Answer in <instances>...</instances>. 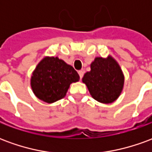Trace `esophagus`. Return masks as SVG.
<instances>
[{
  "label": "esophagus",
  "instance_id": "34e87169",
  "mask_svg": "<svg viewBox=\"0 0 152 152\" xmlns=\"http://www.w3.org/2000/svg\"><path fill=\"white\" fill-rule=\"evenodd\" d=\"M84 73H85V72L83 71V70H80V71H79L78 72V74H79V76H80V78L81 79L83 77V76H84Z\"/></svg>",
  "mask_w": 152,
  "mask_h": 152
}]
</instances>
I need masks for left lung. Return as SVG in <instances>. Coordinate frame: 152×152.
<instances>
[{
    "instance_id": "1",
    "label": "left lung",
    "mask_w": 152,
    "mask_h": 152,
    "mask_svg": "<svg viewBox=\"0 0 152 152\" xmlns=\"http://www.w3.org/2000/svg\"><path fill=\"white\" fill-rule=\"evenodd\" d=\"M91 70L82 78L90 94L98 102L112 103L121 95L124 77L121 66L112 58L97 57L90 65Z\"/></svg>"
}]
</instances>
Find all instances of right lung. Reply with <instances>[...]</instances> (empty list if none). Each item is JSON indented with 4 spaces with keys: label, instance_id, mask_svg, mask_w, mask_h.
<instances>
[{
    "label": "right lung",
    "instance_id": "right-lung-1",
    "mask_svg": "<svg viewBox=\"0 0 152 152\" xmlns=\"http://www.w3.org/2000/svg\"><path fill=\"white\" fill-rule=\"evenodd\" d=\"M79 80L76 70L63 60L58 57H45L32 72L31 87L38 99L53 103L63 99L70 85Z\"/></svg>",
    "mask_w": 152,
    "mask_h": 152
}]
</instances>
